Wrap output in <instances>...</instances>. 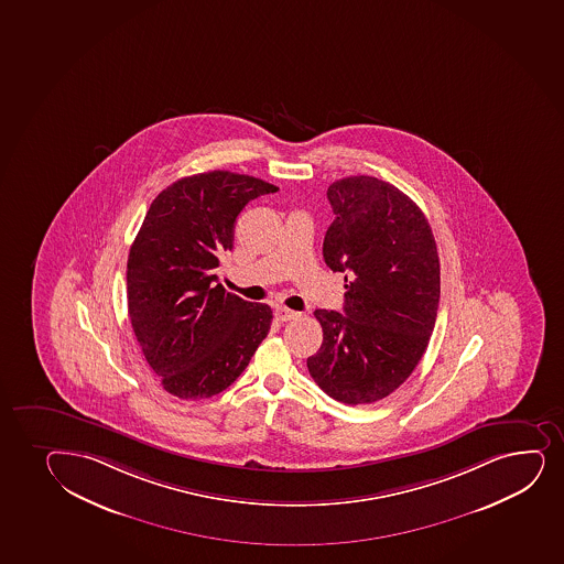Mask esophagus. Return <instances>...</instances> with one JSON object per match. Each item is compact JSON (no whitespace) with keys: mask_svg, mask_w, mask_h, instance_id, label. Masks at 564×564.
Instances as JSON below:
<instances>
[{"mask_svg":"<svg viewBox=\"0 0 564 564\" xmlns=\"http://www.w3.org/2000/svg\"><path fill=\"white\" fill-rule=\"evenodd\" d=\"M297 317H300V313H296V311L286 310V307H278L275 310V318H278L279 323H289V321H294Z\"/></svg>","mask_w":564,"mask_h":564,"instance_id":"34e87169","label":"esophagus"}]
</instances>
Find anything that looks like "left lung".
<instances>
[{"label": "left lung", "mask_w": 564, "mask_h": 564, "mask_svg": "<svg viewBox=\"0 0 564 564\" xmlns=\"http://www.w3.org/2000/svg\"><path fill=\"white\" fill-rule=\"evenodd\" d=\"M334 223L324 262L345 272L343 313L317 310L323 345L307 369L329 398L364 405L398 390L422 360L435 328L441 268L422 209L373 176L328 187Z\"/></svg>", "instance_id": "1"}]
</instances>
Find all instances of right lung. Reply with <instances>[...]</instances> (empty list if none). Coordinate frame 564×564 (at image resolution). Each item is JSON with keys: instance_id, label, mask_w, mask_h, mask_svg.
<instances>
[{"instance_id": "1", "label": "right lung", "mask_w": 564, "mask_h": 564, "mask_svg": "<svg viewBox=\"0 0 564 564\" xmlns=\"http://www.w3.org/2000/svg\"><path fill=\"white\" fill-rule=\"evenodd\" d=\"M275 191L259 177L204 172L169 185L148 209L127 259V310L150 368L176 398L227 390L270 332V305L214 281L236 217Z\"/></svg>"}]
</instances>
